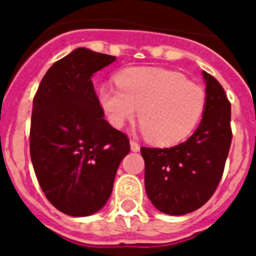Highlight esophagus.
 <instances>
[{"label":"esophagus","mask_w":256,"mask_h":256,"mask_svg":"<svg viewBox=\"0 0 256 256\" xmlns=\"http://www.w3.org/2000/svg\"><path fill=\"white\" fill-rule=\"evenodd\" d=\"M130 150L133 151V152H137V151H140V144H137L136 141H133V140H130Z\"/></svg>","instance_id":"1"}]
</instances>
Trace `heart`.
Here are the masks:
<instances>
[{
  "label": "heart",
  "mask_w": 256,
  "mask_h": 256,
  "mask_svg": "<svg viewBox=\"0 0 256 256\" xmlns=\"http://www.w3.org/2000/svg\"><path fill=\"white\" fill-rule=\"evenodd\" d=\"M116 84L98 88V102L114 128L138 112L140 130L156 144L182 141L195 130L206 105L204 88L183 74L162 68H130Z\"/></svg>",
  "instance_id": "obj_1"
}]
</instances>
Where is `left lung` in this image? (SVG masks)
<instances>
[{
	"label": "left lung",
	"instance_id": "left-lung-1",
	"mask_svg": "<svg viewBox=\"0 0 256 256\" xmlns=\"http://www.w3.org/2000/svg\"><path fill=\"white\" fill-rule=\"evenodd\" d=\"M202 76L206 105L194 134L169 148H141L148 198L169 216L195 212L212 198L230 148V104L214 76Z\"/></svg>",
	"mask_w": 256,
	"mask_h": 256
}]
</instances>
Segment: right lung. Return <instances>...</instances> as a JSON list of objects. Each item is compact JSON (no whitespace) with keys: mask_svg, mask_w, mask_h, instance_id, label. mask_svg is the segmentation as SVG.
<instances>
[{"mask_svg":"<svg viewBox=\"0 0 256 256\" xmlns=\"http://www.w3.org/2000/svg\"><path fill=\"white\" fill-rule=\"evenodd\" d=\"M115 56L79 47L52 65L33 98L30 158L46 198L72 216L102 209L130 140L104 119L92 76Z\"/></svg>","mask_w":256,"mask_h":256,"instance_id":"obj_1","label":"right lung"}]
</instances>
